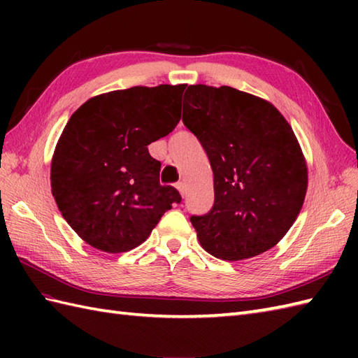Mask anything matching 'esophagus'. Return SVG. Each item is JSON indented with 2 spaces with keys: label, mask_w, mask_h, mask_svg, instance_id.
<instances>
[{
  "label": "esophagus",
  "mask_w": 358,
  "mask_h": 358,
  "mask_svg": "<svg viewBox=\"0 0 358 358\" xmlns=\"http://www.w3.org/2000/svg\"><path fill=\"white\" fill-rule=\"evenodd\" d=\"M177 189H178L181 195H183V196L186 195V183H185V181H178Z\"/></svg>",
  "instance_id": "obj_1"
}]
</instances>
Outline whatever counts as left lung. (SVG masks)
Returning <instances> with one entry per match:
<instances>
[{
	"label": "left lung",
	"instance_id": "obj_1",
	"mask_svg": "<svg viewBox=\"0 0 358 358\" xmlns=\"http://www.w3.org/2000/svg\"><path fill=\"white\" fill-rule=\"evenodd\" d=\"M183 123L206 150L214 206L191 222L203 249L237 262L285 237L300 214L308 167L292 127L268 101L229 86H189Z\"/></svg>",
	"mask_w": 358,
	"mask_h": 358
}]
</instances>
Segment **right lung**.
Returning <instances> with one entry per match:
<instances>
[{"mask_svg": "<svg viewBox=\"0 0 358 358\" xmlns=\"http://www.w3.org/2000/svg\"><path fill=\"white\" fill-rule=\"evenodd\" d=\"M186 85L135 86L90 98L73 112L50 166L52 194L72 229L104 252H127L181 195L159 185L148 146L181 118Z\"/></svg>", "mask_w": 358, "mask_h": 358, "instance_id": "1", "label": "right lung"}]
</instances>
